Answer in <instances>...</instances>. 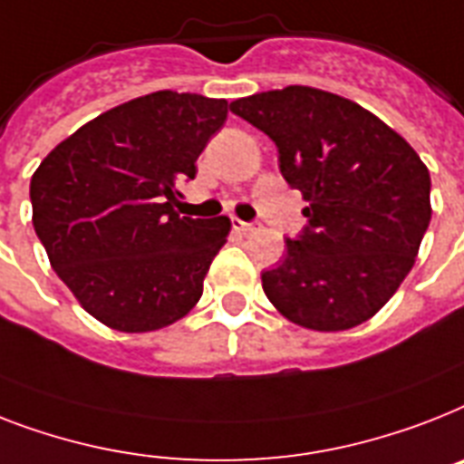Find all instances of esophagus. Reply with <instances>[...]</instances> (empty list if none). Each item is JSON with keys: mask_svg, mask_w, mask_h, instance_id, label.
<instances>
[{"mask_svg": "<svg viewBox=\"0 0 464 464\" xmlns=\"http://www.w3.org/2000/svg\"><path fill=\"white\" fill-rule=\"evenodd\" d=\"M233 228L240 233H252V231H257V224H247V221L233 219Z\"/></svg>", "mask_w": 464, "mask_h": 464, "instance_id": "34e87169", "label": "esophagus"}]
</instances>
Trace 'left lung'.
Returning a JSON list of instances; mask_svg holds the SVG:
<instances>
[{
	"label": "left lung",
	"mask_w": 464,
	"mask_h": 464,
	"mask_svg": "<svg viewBox=\"0 0 464 464\" xmlns=\"http://www.w3.org/2000/svg\"><path fill=\"white\" fill-rule=\"evenodd\" d=\"M278 147V169L303 193L307 226L262 274L269 303L312 331H345L389 303L415 266L431 221L429 169L364 107L288 85L231 102Z\"/></svg>",
	"instance_id": "1"
}]
</instances>
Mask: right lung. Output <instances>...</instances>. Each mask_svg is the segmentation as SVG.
I'll list each match as a JSON object with an SVG mask.
<instances>
[{
    "label": "right lung",
    "instance_id": "obj_1",
    "mask_svg": "<svg viewBox=\"0 0 464 464\" xmlns=\"http://www.w3.org/2000/svg\"><path fill=\"white\" fill-rule=\"evenodd\" d=\"M226 116V100L160 90L81 126L33 173L49 265L109 329H164L198 304L231 221L180 217L173 193Z\"/></svg>",
    "mask_w": 464,
    "mask_h": 464
}]
</instances>
